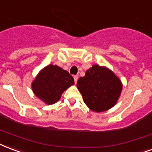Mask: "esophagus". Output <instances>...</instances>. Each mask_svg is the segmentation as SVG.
Masks as SVG:
<instances>
[{
	"instance_id": "34e87169",
	"label": "esophagus",
	"mask_w": 152,
	"mask_h": 152,
	"mask_svg": "<svg viewBox=\"0 0 152 152\" xmlns=\"http://www.w3.org/2000/svg\"><path fill=\"white\" fill-rule=\"evenodd\" d=\"M73 78H74V81H75V83L76 84V82H77V80H78V76H73Z\"/></svg>"
}]
</instances>
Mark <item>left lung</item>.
I'll use <instances>...</instances> for the list:
<instances>
[{
	"label": "left lung",
	"instance_id": "1",
	"mask_svg": "<svg viewBox=\"0 0 152 152\" xmlns=\"http://www.w3.org/2000/svg\"><path fill=\"white\" fill-rule=\"evenodd\" d=\"M77 88L85 104L94 112H104L114 106L122 89L121 80L104 66L94 64L80 77Z\"/></svg>",
	"mask_w": 152,
	"mask_h": 152
}]
</instances>
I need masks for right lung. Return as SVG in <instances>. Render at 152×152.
I'll return each instance as SVG.
<instances>
[{
	"mask_svg": "<svg viewBox=\"0 0 152 152\" xmlns=\"http://www.w3.org/2000/svg\"><path fill=\"white\" fill-rule=\"evenodd\" d=\"M73 85L74 79L67 71L57 65L49 64L38 73L31 88L34 95L45 104H53Z\"/></svg>",
	"mask_w": 152,
	"mask_h": 152,
	"instance_id": "1",
	"label": "right lung"
}]
</instances>
